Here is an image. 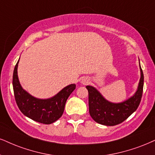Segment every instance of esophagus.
I'll use <instances>...</instances> for the list:
<instances>
[{
	"label": "esophagus",
	"instance_id": "1",
	"mask_svg": "<svg viewBox=\"0 0 155 155\" xmlns=\"http://www.w3.org/2000/svg\"><path fill=\"white\" fill-rule=\"evenodd\" d=\"M81 83L83 84V85H85V84H87V83H88V80H87L86 78H85V79H83V81H81Z\"/></svg>",
	"mask_w": 155,
	"mask_h": 155
}]
</instances>
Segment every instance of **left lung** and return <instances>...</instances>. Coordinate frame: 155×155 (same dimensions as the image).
Listing matches in <instances>:
<instances>
[{
	"label": "left lung",
	"mask_w": 155,
	"mask_h": 155,
	"mask_svg": "<svg viewBox=\"0 0 155 155\" xmlns=\"http://www.w3.org/2000/svg\"><path fill=\"white\" fill-rule=\"evenodd\" d=\"M140 71L141 78L136 93L127 101L120 104L108 102L95 87L87 85L89 113L95 122L105 126L117 125L125 121L137 109L142 99L144 86V74L141 67Z\"/></svg>",
	"instance_id": "obj_1"
}]
</instances>
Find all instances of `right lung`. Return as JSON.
<instances>
[{"label":"right lung","mask_w":155,"mask_h":155,"mask_svg":"<svg viewBox=\"0 0 155 155\" xmlns=\"http://www.w3.org/2000/svg\"><path fill=\"white\" fill-rule=\"evenodd\" d=\"M19 60L15 66L13 74V87L15 100L23 114L34 121L45 124L54 123L62 116L68 97L75 89L71 84L63 88L55 96L49 99H38L31 96L21 86L17 68Z\"/></svg>","instance_id":"1"}]
</instances>
